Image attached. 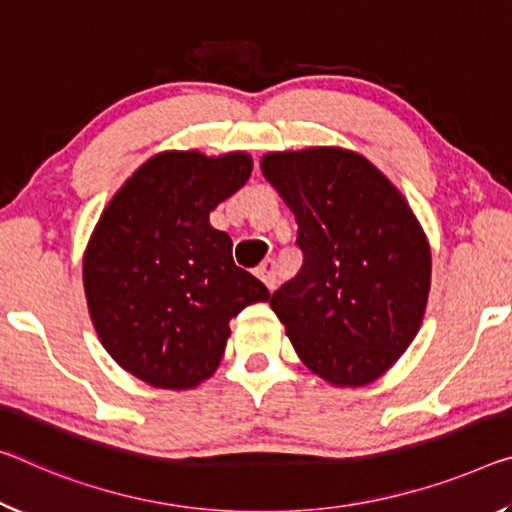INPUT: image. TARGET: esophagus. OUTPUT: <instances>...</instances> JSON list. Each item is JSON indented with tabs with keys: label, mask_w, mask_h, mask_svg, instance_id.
<instances>
[{
	"label": "esophagus",
	"mask_w": 512,
	"mask_h": 512,
	"mask_svg": "<svg viewBox=\"0 0 512 512\" xmlns=\"http://www.w3.org/2000/svg\"><path fill=\"white\" fill-rule=\"evenodd\" d=\"M255 273L257 278L269 287V291L278 287V266H275V259H264V262L255 269Z\"/></svg>",
	"instance_id": "esophagus-1"
}]
</instances>
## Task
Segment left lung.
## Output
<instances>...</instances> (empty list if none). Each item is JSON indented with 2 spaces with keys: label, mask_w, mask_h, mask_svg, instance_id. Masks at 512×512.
I'll return each instance as SVG.
<instances>
[{
  "label": "left lung",
  "mask_w": 512,
  "mask_h": 512,
  "mask_svg": "<svg viewBox=\"0 0 512 512\" xmlns=\"http://www.w3.org/2000/svg\"><path fill=\"white\" fill-rule=\"evenodd\" d=\"M262 175L298 223L303 266L271 296L298 358L332 387H364L408 351L431 291V246L403 193L337 145L266 152Z\"/></svg>",
  "instance_id": "left-lung-1"
}]
</instances>
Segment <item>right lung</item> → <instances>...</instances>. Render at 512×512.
<instances>
[{"label": "right lung", "instance_id": "right-lung-1", "mask_svg": "<svg viewBox=\"0 0 512 512\" xmlns=\"http://www.w3.org/2000/svg\"><path fill=\"white\" fill-rule=\"evenodd\" d=\"M253 173L243 150H164L127 177L84 250L88 314L113 362L150 387L214 376L230 319L271 294L232 259L209 214Z\"/></svg>", "mask_w": 512, "mask_h": 512}]
</instances>
